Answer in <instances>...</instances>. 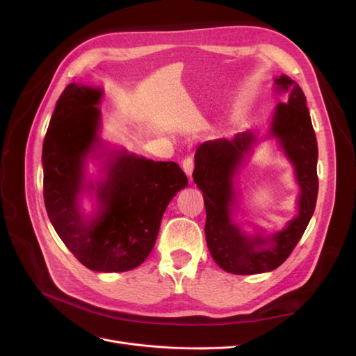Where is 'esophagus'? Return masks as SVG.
I'll use <instances>...</instances> for the list:
<instances>
[{"label":"esophagus","instance_id":"esophagus-1","mask_svg":"<svg viewBox=\"0 0 356 356\" xmlns=\"http://www.w3.org/2000/svg\"><path fill=\"white\" fill-rule=\"evenodd\" d=\"M182 169H184L186 175L191 179L193 169H195V161H193V157H186L184 160H182Z\"/></svg>","mask_w":356,"mask_h":356}]
</instances>
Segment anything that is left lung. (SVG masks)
I'll use <instances>...</instances> for the list:
<instances>
[{"label": "left lung", "mask_w": 356, "mask_h": 356, "mask_svg": "<svg viewBox=\"0 0 356 356\" xmlns=\"http://www.w3.org/2000/svg\"><path fill=\"white\" fill-rule=\"evenodd\" d=\"M273 89L282 96L268 123L267 134L245 131L233 139H215L197 147L193 179L203 193L209 252L222 270L233 275L272 272L281 266L303 236L318 199V144L306 96L300 86L282 74L273 79ZM275 138L293 168L299 196L296 215L282 229L246 232L235 221L240 210L238 174L253 147Z\"/></svg>", "instance_id": "8db88e82"}]
</instances>
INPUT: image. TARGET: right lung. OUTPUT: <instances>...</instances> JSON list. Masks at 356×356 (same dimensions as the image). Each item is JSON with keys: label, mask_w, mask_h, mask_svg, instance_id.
<instances>
[{"label": "right lung", "mask_w": 356, "mask_h": 356, "mask_svg": "<svg viewBox=\"0 0 356 356\" xmlns=\"http://www.w3.org/2000/svg\"><path fill=\"white\" fill-rule=\"evenodd\" d=\"M102 98V88L79 83L59 96L42 143L44 203L53 229L83 266L127 272L152 252L169 202L188 179L174 161L104 141Z\"/></svg>", "instance_id": "obj_1"}]
</instances>
